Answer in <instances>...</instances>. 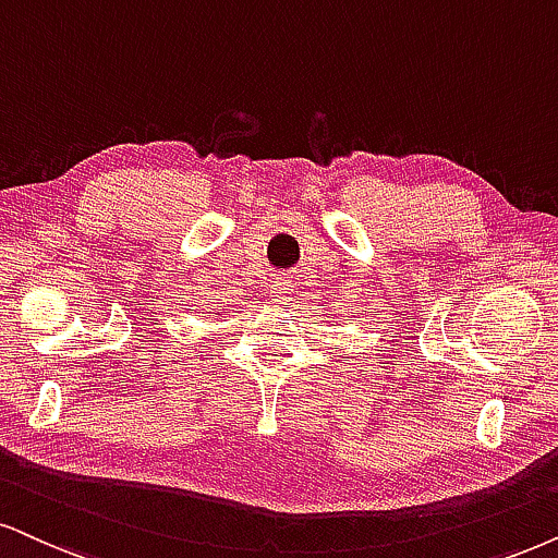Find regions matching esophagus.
<instances>
[{
	"instance_id": "esophagus-1",
	"label": "esophagus",
	"mask_w": 558,
	"mask_h": 558,
	"mask_svg": "<svg viewBox=\"0 0 558 558\" xmlns=\"http://www.w3.org/2000/svg\"><path fill=\"white\" fill-rule=\"evenodd\" d=\"M291 293H293V283H291V280H286V278L272 280V295H275V301H286Z\"/></svg>"
}]
</instances>
